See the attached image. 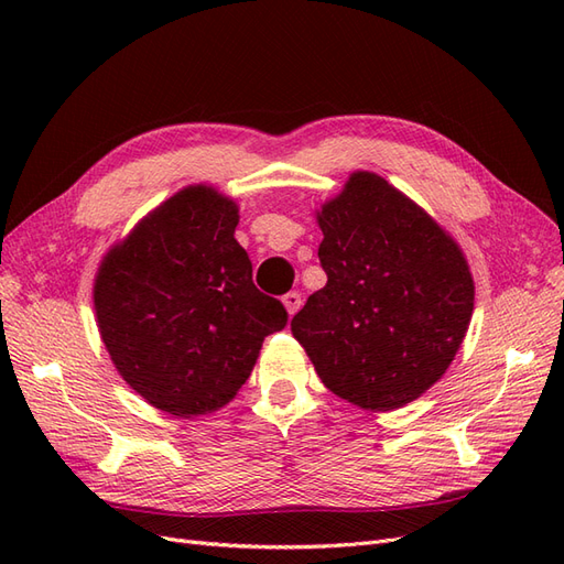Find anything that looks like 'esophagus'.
I'll use <instances>...</instances> for the list:
<instances>
[{
	"label": "esophagus",
	"instance_id": "1",
	"mask_svg": "<svg viewBox=\"0 0 564 564\" xmlns=\"http://www.w3.org/2000/svg\"><path fill=\"white\" fill-rule=\"evenodd\" d=\"M282 303H284L289 317H294L299 313V308H301V294L299 292H289V294L282 296Z\"/></svg>",
	"mask_w": 564,
	"mask_h": 564
}]
</instances>
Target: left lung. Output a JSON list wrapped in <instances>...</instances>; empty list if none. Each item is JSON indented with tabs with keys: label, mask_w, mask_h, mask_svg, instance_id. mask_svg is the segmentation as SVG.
Masks as SVG:
<instances>
[{
	"label": "left lung",
	"mask_w": 564,
	"mask_h": 564,
	"mask_svg": "<svg viewBox=\"0 0 564 564\" xmlns=\"http://www.w3.org/2000/svg\"><path fill=\"white\" fill-rule=\"evenodd\" d=\"M327 284L292 334L334 395L395 412L433 388L464 344L475 282L464 249L383 176L357 169L315 209Z\"/></svg>",
	"instance_id": "left-lung-1"
}]
</instances>
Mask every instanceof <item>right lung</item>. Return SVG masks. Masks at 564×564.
I'll return each mask as SVG.
<instances>
[{
	"instance_id": "1",
	"label": "right lung",
	"mask_w": 564,
	"mask_h": 564,
	"mask_svg": "<svg viewBox=\"0 0 564 564\" xmlns=\"http://www.w3.org/2000/svg\"><path fill=\"white\" fill-rule=\"evenodd\" d=\"M240 207L185 185L117 240L96 270L94 311L119 377L164 414L195 419L235 400L286 311L251 282L235 240Z\"/></svg>"
}]
</instances>
